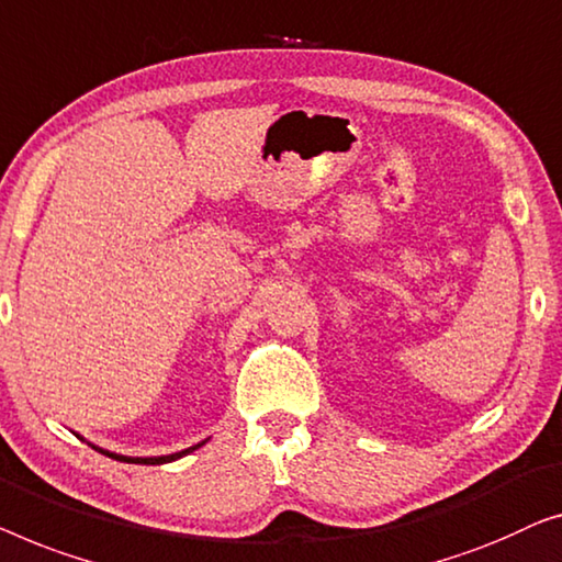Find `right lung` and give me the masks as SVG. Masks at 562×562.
Listing matches in <instances>:
<instances>
[{"mask_svg": "<svg viewBox=\"0 0 562 562\" xmlns=\"http://www.w3.org/2000/svg\"><path fill=\"white\" fill-rule=\"evenodd\" d=\"M76 436H78V432H76ZM78 438H81V436H78ZM205 442H209V438L201 440V442H195V446L186 448V450H178V453H170V456H122V453H112V450H106V448L93 446V442H89V446H91V448H97L99 453H104V456H109V458H116V461H124V463L160 465V463H172V461H178V458H183V456H188V453H193V450H199L201 446H205Z\"/></svg>", "mask_w": 562, "mask_h": 562, "instance_id": "add662e5", "label": "right lung"}]
</instances>
